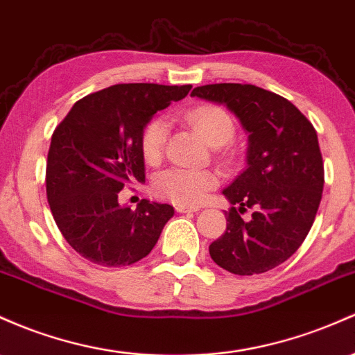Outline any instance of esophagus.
Masks as SVG:
<instances>
[{"mask_svg": "<svg viewBox=\"0 0 355 355\" xmlns=\"http://www.w3.org/2000/svg\"><path fill=\"white\" fill-rule=\"evenodd\" d=\"M175 210L180 214H187V212H198L200 210V207H196V205H184V204H178L177 207H175Z\"/></svg>", "mask_w": 355, "mask_h": 355, "instance_id": "1", "label": "esophagus"}]
</instances>
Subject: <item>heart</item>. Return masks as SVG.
I'll return each mask as SVG.
<instances>
[{
	"mask_svg": "<svg viewBox=\"0 0 355 355\" xmlns=\"http://www.w3.org/2000/svg\"><path fill=\"white\" fill-rule=\"evenodd\" d=\"M185 119L210 146H222L232 139L236 133L234 121L224 109L214 104H200L190 109ZM168 121L155 118L146 124L141 133V151L146 162L157 163L165 150L168 138ZM219 178L210 170L168 168L155 180V192L175 204L196 205L204 200L210 189L217 185Z\"/></svg>",
	"mask_w": 355,
	"mask_h": 355,
	"instance_id": "b5f03b06",
	"label": "heart"
}]
</instances>
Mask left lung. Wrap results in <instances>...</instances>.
<instances>
[{"label": "left lung", "mask_w": 355, "mask_h": 355, "mask_svg": "<svg viewBox=\"0 0 355 355\" xmlns=\"http://www.w3.org/2000/svg\"><path fill=\"white\" fill-rule=\"evenodd\" d=\"M192 96L227 107L248 135V166L222 190L232 207L210 258L239 276L270 271L302 246L317 216L323 190L317 131L290 101L251 84L200 85ZM246 208L255 212L244 221Z\"/></svg>", "instance_id": "1"}]
</instances>
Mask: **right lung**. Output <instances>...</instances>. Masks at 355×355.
I'll return each instance as SVG.
<instances>
[{
    "label": "right lung",
    "instance_id": "add662e5",
    "mask_svg": "<svg viewBox=\"0 0 355 355\" xmlns=\"http://www.w3.org/2000/svg\"><path fill=\"white\" fill-rule=\"evenodd\" d=\"M192 85L116 84L77 101L55 128L46 158V198L65 241L91 263L133 264L150 254L173 217L168 204L119 205L128 184L145 182L141 133L157 111Z\"/></svg>",
    "mask_w": 355,
    "mask_h": 355
}]
</instances>
